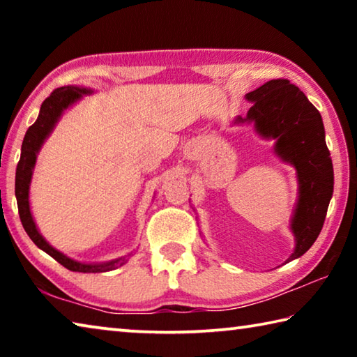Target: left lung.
I'll list each match as a JSON object with an SVG mask.
<instances>
[{
	"mask_svg": "<svg viewBox=\"0 0 357 357\" xmlns=\"http://www.w3.org/2000/svg\"><path fill=\"white\" fill-rule=\"evenodd\" d=\"M252 102L245 118L236 123L255 124L259 135L275 140V153L298 170L299 200L291 229L296 238L294 258L315 243L334 192V170L324 142L321 114L305 94L287 78H275L245 96Z\"/></svg>",
	"mask_w": 357,
	"mask_h": 357,
	"instance_id": "obj_1",
	"label": "left lung"
}]
</instances>
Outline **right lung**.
Masks as SVG:
<instances>
[{
    "instance_id": "1",
    "label": "right lung",
    "mask_w": 357,
    "mask_h": 357,
    "mask_svg": "<svg viewBox=\"0 0 357 357\" xmlns=\"http://www.w3.org/2000/svg\"><path fill=\"white\" fill-rule=\"evenodd\" d=\"M86 93L89 91L84 88L63 86V88H56L55 91L42 102L39 116L33 126H29V129L26 130L25 138H23V143H22V155H20L19 165H17V173H15V197H17V204H19L22 225L28 233V236L31 238L33 243L38 245L39 249H42L45 253H48V255L55 258L59 264L64 266V268H68L69 271H74V273H105V271H112L114 268H118V266H123L128 259L118 258V259H113V261L102 263V264H84L63 255L61 252L53 249V247L40 236V233L38 231L36 223L33 220L31 211H29V200H28L29 181H31L33 168L36 164V154L39 153V149L47 138V135L50 134L53 128H55L56 121L59 119V116H61V113Z\"/></svg>"
}]
</instances>
